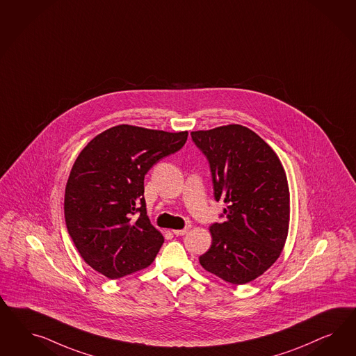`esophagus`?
I'll use <instances>...</instances> for the list:
<instances>
[{
  "mask_svg": "<svg viewBox=\"0 0 356 356\" xmlns=\"http://www.w3.org/2000/svg\"><path fill=\"white\" fill-rule=\"evenodd\" d=\"M191 228H192V226L188 225V226L184 227L183 229H173L172 232L176 236H183V235L188 234L191 231Z\"/></svg>",
  "mask_w": 356,
  "mask_h": 356,
  "instance_id": "esophagus-1",
  "label": "esophagus"
}]
</instances>
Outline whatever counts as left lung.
<instances>
[{
    "instance_id": "left-lung-1",
    "label": "left lung",
    "mask_w": 356,
    "mask_h": 356,
    "mask_svg": "<svg viewBox=\"0 0 356 356\" xmlns=\"http://www.w3.org/2000/svg\"><path fill=\"white\" fill-rule=\"evenodd\" d=\"M209 163L214 198L223 201L222 223H213V243L200 256L204 269L232 284L264 274L280 257L289 232L290 192L277 154L241 125L192 131Z\"/></svg>"
}]
</instances>
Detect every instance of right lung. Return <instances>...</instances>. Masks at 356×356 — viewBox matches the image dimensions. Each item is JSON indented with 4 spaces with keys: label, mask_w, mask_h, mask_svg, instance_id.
<instances>
[{
    "label": "right lung",
    "mask_w": 356,
    "mask_h": 356,
    "mask_svg": "<svg viewBox=\"0 0 356 356\" xmlns=\"http://www.w3.org/2000/svg\"><path fill=\"white\" fill-rule=\"evenodd\" d=\"M188 131L119 125L81 151L65 188L67 232L82 259L109 280L145 269L164 243L146 214L145 175L180 150Z\"/></svg>",
    "instance_id": "add662e5"
}]
</instances>
